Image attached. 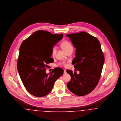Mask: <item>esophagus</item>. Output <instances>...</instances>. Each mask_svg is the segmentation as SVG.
Listing matches in <instances>:
<instances>
[{
	"instance_id": "obj_1",
	"label": "esophagus",
	"mask_w": 121,
	"mask_h": 121,
	"mask_svg": "<svg viewBox=\"0 0 121 121\" xmlns=\"http://www.w3.org/2000/svg\"><path fill=\"white\" fill-rule=\"evenodd\" d=\"M64 74H66V70H64Z\"/></svg>"
}]
</instances>
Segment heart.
<instances>
[{"mask_svg": "<svg viewBox=\"0 0 121 121\" xmlns=\"http://www.w3.org/2000/svg\"><path fill=\"white\" fill-rule=\"evenodd\" d=\"M61 48L63 49L64 51H65L66 53L69 52L70 51H73V46L71 44V43L70 42V41L68 40H65L63 41L61 43ZM56 47H54L53 48L52 50V54L53 56H55L56 55ZM60 65H63L65 66H67V64L65 63V62H61L59 64Z\"/></svg>", "mask_w": 121, "mask_h": 121, "instance_id": "obj_1", "label": "heart"}]
</instances>
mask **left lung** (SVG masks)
I'll return each mask as SVG.
<instances>
[{"mask_svg":"<svg viewBox=\"0 0 121 121\" xmlns=\"http://www.w3.org/2000/svg\"><path fill=\"white\" fill-rule=\"evenodd\" d=\"M66 36L76 48L72 64L80 71L77 74L71 70L66 71L71 76L67 86L76 95H86L95 89L101 76L104 56L101 44L97 39L86 32L67 34Z\"/></svg>","mask_w":121,"mask_h":121,"instance_id":"8db88e82","label":"left lung"}]
</instances>
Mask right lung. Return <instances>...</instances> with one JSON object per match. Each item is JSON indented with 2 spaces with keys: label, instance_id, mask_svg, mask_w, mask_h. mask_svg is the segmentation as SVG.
Masks as SVG:
<instances>
[{
  "label": "right lung",
  "instance_id": "1",
  "mask_svg": "<svg viewBox=\"0 0 121 121\" xmlns=\"http://www.w3.org/2000/svg\"><path fill=\"white\" fill-rule=\"evenodd\" d=\"M63 36V34L40 30L33 33L20 45L17 69L24 86L32 95H48L56 81L63 75V70L59 67L53 69L50 75L45 72L46 64L54 61L51 58L52 48Z\"/></svg>",
  "mask_w": 121,
  "mask_h": 121
}]
</instances>
